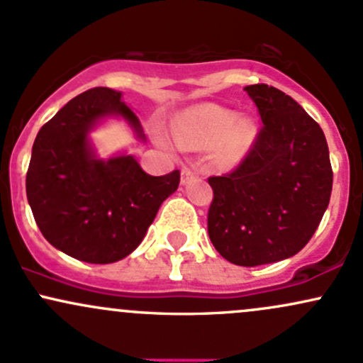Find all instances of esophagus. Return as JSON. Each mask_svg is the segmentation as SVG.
<instances>
[{"mask_svg": "<svg viewBox=\"0 0 363 363\" xmlns=\"http://www.w3.org/2000/svg\"><path fill=\"white\" fill-rule=\"evenodd\" d=\"M196 169H193V167H184V169L181 170V182L182 184H188L193 177H196Z\"/></svg>", "mask_w": 363, "mask_h": 363, "instance_id": "34e87169", "label": "esophagus"}]
</instances>
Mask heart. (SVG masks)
I'll use <instances>...</instances> for the list:
<instances>
[{"instance_id":"b5f03b06","label":"heart","mask_w":363,"mask_h":363,"mask_svg":"<svg viewBox=\"0 0 363 363\" xmlns=\"http://www.w3.org/2000/svg\"><path fill=\"white\" fill-rule=\"evenodd\" d=\"M172 134L175 143L182 148L215 146L222 143V160L234 163L252 145L255 127L250 121H238L233 111L215 105H203L177 118Z\"/></svg>"}]
</instances>
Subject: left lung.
Here are the masks:
<instances>
[{"instance_id": "8db88e82", "label": "left lung", "mask_w": 363, "mask_h": 363, "mask_svg": "<svg viewBox=\"0 0 363 363\" xmlns=\"http://www.w3.org/2000/svg\"><path fill=\"white\" fill-rule=\"evenodd\" d=\"M262 129L233 172L208 177V236L230 264L257 267L300 252L320 224L333 191L320 125L291 96L246 86Z\"/></svg>"}]
</instances>
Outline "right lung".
<instances>
[{
	"mask_svg": "<svg viewBox=\"0 0 363 363\" xmlns=\"http://www.w3.org/2000/svg\"><path fill=\"white\" fill-rule=\"evenodd\" d=\"M105 117L125 118L145 141L122 93L94 87L41 127L26 177L27 200L43 236L87 264H113L133 253L181 181L179 170L160 177L146 174L130 155L96 158L87 134Z\"/></svg>",
	"mask_w": 363,
	"mask_h": 363,
	"instance_id": "right-lung-1",
	"label": "right lung"
}]
</instances>
